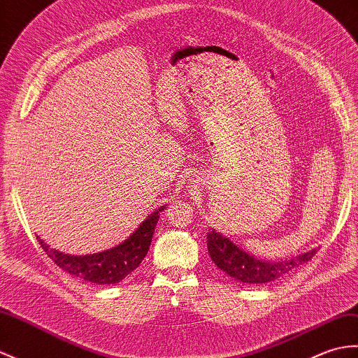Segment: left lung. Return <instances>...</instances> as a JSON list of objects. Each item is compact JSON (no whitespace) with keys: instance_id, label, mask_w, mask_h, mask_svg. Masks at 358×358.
I'll return each mask as SVG.
<instances>
[{"instance_id":"left-lung-1","label":"left lung","mask_w":358,"mask_h":358,"mask_svg":"<svg viewBox=\"0 0 358 358\" xmlns=\"http://www.w3.org/2000/svg\"><path fill=\"white\" fill-rule=\"evenodd\" d=\"M207 250L220 270L243 284H267V282L276 280L297 268L299 265L311 261V257L315 255V250H310L301 256L292 257L289 261H262L244 252L215 229H210L207 234Z\"/></svg>"}]
</instances>
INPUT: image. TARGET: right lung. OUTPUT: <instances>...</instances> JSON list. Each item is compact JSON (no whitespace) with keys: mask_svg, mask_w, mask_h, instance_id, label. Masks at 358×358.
<instances>
[{"mask_svg":"<svg viewBox=\"0 0 358 358\" xmlns=\"http://www.w3.org/2000/svg\"><path fill=\"white\" fill-rule=\"evenodd\" d=\"M163 210L164 206L149 215L134 234L128 239H124L122 244L101 253L85 256L66 255L55 250V248H50V245H47L39 236H36V239L50 259L64 271L99 285L119 284L143 261L149 250V245H151L160 212Z\"/></svg>","mask_w":358,"mask_h":358,"instance_id":"right-lung-1","label":"right lung"}]
</instances>
